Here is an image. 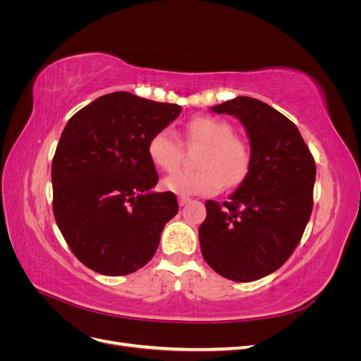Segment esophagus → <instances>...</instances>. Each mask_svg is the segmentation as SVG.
Instances as JSON below:
<instances>
[{
    "label": "esophagus",
    "mask_w": 361,
    "mask_h": 361,
    "mask_svg": "<svg viewBox=\"0 0 361 361\" xmlns=\"http://www.w3.org/2000/svg\"><path fill=\"white\" fill-rule=\"evenodd\" d=\"M178 202H179V206H185V204L191 202V199H188V197H179Z\"/></svg>",
    "instance_id": "obj_1"
}]
</instances>
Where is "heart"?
I'll return each instance as SVG.
<instances>
[{"mask_svg": "<svg viewBox=\"0 0 361 361\" xmlns=\"http://www.w3.org/2000/svg\"><path fill=\"white\" fill-rule=\"evenodd\" d=\"M232 125L223 118L199 116L185 125V135L192 143L206 146L197 171L180 170L162 180V187L178 195H212L221 187L241 183L251 166V152L244 140L233 137ZM147 155L164 171H174L180 164L182 146L171 130L162 129L150 137Z\"/></svg>", "mask_w": 361, "mask_h": 361, "instance_id": "b5f03b06", "label": "heart"}]
</instances>
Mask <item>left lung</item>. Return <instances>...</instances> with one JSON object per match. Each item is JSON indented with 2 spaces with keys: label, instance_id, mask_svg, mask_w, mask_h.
Listing matches in <instances>:
<instances>
[{
  "label": "left lung",
  "instance_id": "obj_1",
  "mask_svg": "<svg viewBox=\"0 0 361 361\" xmlns=\"http://www.w3.org/2000/svg\"><path fill=\"white\" fill-rule=\"evenodd\" d=\"M211 110L243 123L251 166L228 202L206 200L202 255L220 276L255 281L279 269L300 243L313 207L314 159L298 128L265 102L238 96Z\"/></svg>",
  "mask_w": 361,
  "mask_h": 361
}]
</instances>
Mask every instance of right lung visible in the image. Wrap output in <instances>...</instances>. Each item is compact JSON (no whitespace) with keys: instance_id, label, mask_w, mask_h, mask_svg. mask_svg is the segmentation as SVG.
Returning <instances> with one entry per match:
<instances>
[{"instance_id":"obj_1","label":"right lung","mask_w":361,"mask_h":361,"mask_svg":"<svg viewBox=\"0 0 361 361\" xmlns=\"http://www.w3.org/2000/svg\"><path fill=\"white\" fill-rule=\"evenodd\" d=\"M182 108L128 92L97 97L64 126L52 159V209L72 253L104 276H126L154 257L178 214L173 192H157L147 143Z\"/></svg>"}]
</instances>
